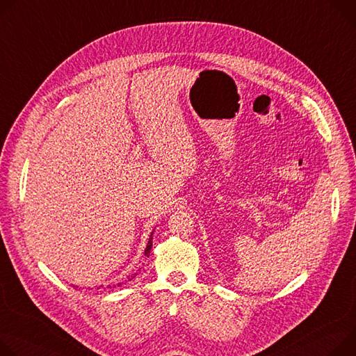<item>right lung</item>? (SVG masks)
Segmentation results:
<instances>
[{
    "instance_id": "add662e5",
    "label": "right lung",
    "mask_w": 356,
    "mask_h": 356,
    "mask_svg": "<svg viewBox=\"0 0 356 356\" xmlns=\"http://www.w3.org/2000/svg\"><path fill=\"white\" fill-rule=\"evenodd\" d=\"M152 240H153V233L150 234V238H149V241H147V245H146V250H145V255L146 257H149V254H150V250H152ZM138 275V273H135V274H132L131 277H129V281H132L135 277ZM120 285V284H119Z\"/></svg>"
}]
</instances>
